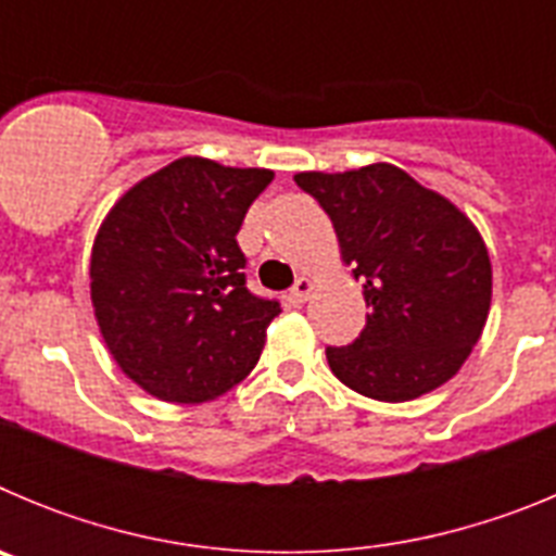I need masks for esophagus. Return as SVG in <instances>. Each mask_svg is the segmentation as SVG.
I'll use <instances>...</instances> for the list:
<instances>
[{
  "label": "esophagus",
  "mask_w": 556,
  "mask_h": 556,
  "mask_svg": "<svg viewBox=\"0 0 556 556\" xmlns=\"http://www.w3.org/2000/svg\"><path fill=\"white\" fill-rule=\"evenodd\" d=\"M312 292H314V281L312 278H306V275H301L298 283L292 287V292H289V298H292V303H306L308 298H312Z\"/></svg>",
  "instance_id": "esophagus-1"
}]
</instances>
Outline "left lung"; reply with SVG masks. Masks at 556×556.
<instances>
[{
  "label": "left lung",
  "instance_id": "obj_1",
  "mask_svg": "<svg viewBox=\"0 0 556 556\" xmlns=\"http://www.w3.org/2000/svg\"><path fill=\"white\" fill-rule=\"evenodd\" d=\"M294 184L331 217L342 262L370 306L351 345L326 348L333 376L387 404L454 378L493 298V267L476 225L392 164L301 172Z\"/></svg>",
  "mask_w": 556,
  "mask_h": 556
}]
</instances>
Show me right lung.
I'll list each match as a JSON object with an SVG mask.
<instances>
[{"instance_id":"obj_1","label":"right lung","mask_w":556,"mask_h":556,"mask_svg":"<svg viewBox=\"0 0 556 556\" xmlns=\"http://www.w3.org/2000/svg\"><path fill=\"white\" fill-rule=\"evenodd\" d=\"M273 169L186 155L127 189L91 248V303L130 381L169 404L233 390L262 356L275 301L244 287L236 244Z\"/></svg>"}]
</instances>
